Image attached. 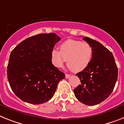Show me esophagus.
<instances>
[{
  "label": "esophagus",
  "instance_id": "1",
  "mask_svg": "<svg viewBox=\"0 0 124 124\" xmlns=\"http://www.w3.org/2000/svg\"><path fill=\"white\" fill-rule=\"evenodd\" d=\"M70 76V74H65V78H69V77Z\"/></svg>",
  "mask_w": 124,
  "mask_h": 124
}]
</instances>
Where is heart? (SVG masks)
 Here are the masks:
<instances>
[{
  "label": "heart",
  "mask_w": 124,
  "mask_h": 124,
  "mask_svg": "<svg viewBox=\"0 0 124 124\" xmlns=\"http://www.w3.org/2000/svg\"><path fill=\"white\" fill-rule=\"evenodd\" d=\"M60 50L52 52L53 64L57 67H62L67 60L69 67L78 72L85 70L92 59V46L87 42L67 39L60 45Z\"/></svg>",
  "instance_id": "1"
}]
</instances>
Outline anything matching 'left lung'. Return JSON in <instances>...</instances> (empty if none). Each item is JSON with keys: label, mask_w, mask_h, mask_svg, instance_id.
<instances>
[{"label": "left lung", "mask_w": 124, "mask_h": 124, "mask_svg": "<svg viewBox=\"0 0 124 124\" xmlns=\"http://www.w3.org/2000/svg\"><path fill=\"white\" fill-rule=\"evenodd\" d=\"M83 39L93 48L90 64L76 74L81 84L74 90L78 100L93 106L105 100L112 93L118 78V69L113 54L98 41L88 37Z\"/></svg>", "instance_id": "8db88e82"}]
</instances>
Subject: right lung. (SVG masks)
<instances>
[{
	"mask_svg": "<svg viewBox=\"0 0 124 124\" xmlns=\"http://www.w3.org/2000/svg\"><path fill=\"white\" fill-rule=\"evenodd\" d=\"M60 38L43 33L24 39L11 52L7 78L19 98L31 104H41L52 98L65 74L52 62V52Z\"/></svg>",
	"mask_w": 124,
	"mask_h": 124,
	"instance_id": "1",
	"label": "right lung"
}]
</instances>
